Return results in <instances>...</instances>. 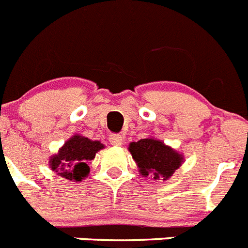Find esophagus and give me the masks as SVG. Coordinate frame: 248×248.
<instances>
[{"mask_svg": "<svg viewBox=\"0 0 248 248\" xmlns=\"http://www.w3.org/2000/svg\"><path fill=\"white\" fill-rule=\"evenodd\" d=\"M109 141L114 146H122L124 144V137L119 134H113L109 137Z\"/></svg>", "mask_w": 248, "mask_h": 248, "instance_id": "esophagus-1", "label": "esophagus"}]
</instances>
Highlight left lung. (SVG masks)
<instances>
[{"mask_svg": "<svg viewBox=\"0 0 248 248\" xmlns=\"http://www.w3.org/2000/svg\"><path fill=\"white\" fill-rule=\"evenodd\" d=\"M128 150L137 163L139 174L154 180H169L184 163L183 154L156 138L133 141Z\"/></svg>", "mask_w": 248, "mask_h": 248, "instance_id": "1", "label": "left lung"}]
</instances>
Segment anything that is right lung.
<instances>
[{
	"label": "right lung",
	"instance_id": "1",
	"mask_svg": "<svg viewBox=\"0 0 248 248\" xmlns=\"http://www.w3.org/2000/svg\"><path fill=\"white\" fill-rule=\"evenodd\" d=\"M102 149L104 145L99 140L74 134L59 148L57 154L49 157V168L63 179L80 183L89 175L88 163Z\"/></svg>",
	"mask_w": 248,
	"mask_h": 248
}]
</instances>
